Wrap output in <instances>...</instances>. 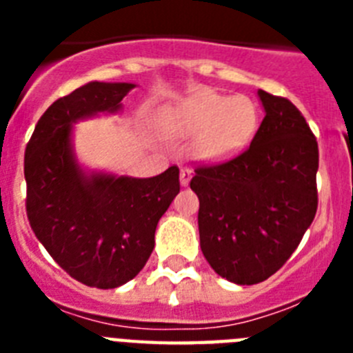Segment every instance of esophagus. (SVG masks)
Listing matches in <instances>:
<instances>
[{
	"instance_id": "obj_1",
	"label": "esophagus",
	"mask_w": 353,
	"mask_h": 353,
	"mask_svg": "<svg viewBox=\"0 0 353 353\" xmlns=\"http://www.w3.org/2000/svg\"><path fill=\"white\" fill-rule=\"evenodd\" d=\"M191 179H192V170H189V168H182V170H180V183H182L183 187L189 185Z\"/></svg>"
}]
</instances>
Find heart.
<instances>
[{
	"instance_id": "obj_1",
	"label": "heart",
	"mask_w": 353,
	"mask_h": 353,
	"mask_svg": "<svg viewBox=\"0 0 353 353\" xmlns=\"http://www.w3.org/2000/svg\"><path fill=\"white\" fill-rule=\"evenodd\" d=\"M173 136H196L194 154L203 161H226L248 146L258 127L256 104L245 95L203 92L164 114Z\"/></svg>"
}]
</instances>
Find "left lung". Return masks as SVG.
<instances>
[{"label": "left lung", "mask_w": 353, "mask_h": 353, "mask_svg": "<svg viewBox=\"0 0 353 353\" xmlns=\"http://www.w3.org/2000/svg\"><path fill=\"white\" fill-rule=\"evenodd\" d=\"M265 118L248 150L194 170L199 245L212 269L256 285L281 269L318 207V143L288 99L258 90Z\"/></svg>", "instance_id": "left-lung-1"}]
</instances>
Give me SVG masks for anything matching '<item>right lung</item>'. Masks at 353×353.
I'll return each mask as SVG.
<instances>
[{"label": "right lung", "mask_w": 353, "mask_h": 353, "mask_svg": "<svg viewBox=\"0 0 353 353\" xmlns=\"http://www.w3.org/2000/svg\"><path fill=\"white\" fill-rule=\"evenodd\" d=\"M132 83H92L52 102L24 155L26 214L37 239L67 274L93 288H118L145 267L155 228L180 191L179 168L152 179L86 173L72 125L118 113Z\"/></svg>", "instance_id": "1"}]
</instances>
